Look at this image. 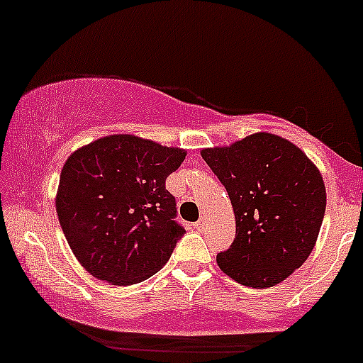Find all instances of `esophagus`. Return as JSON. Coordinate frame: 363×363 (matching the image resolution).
Listing matches in <instances>:
<instances>
[{
    "label": "esophagus",
    "instance_id": "34e87169",
    "mask_svg": "<svg viewBox=\"0 0 363 363\" xmlns=\"http://www.w3.org/2000/svg\"><path fill=\"white\" fill-rule=\"evenodd\" d=\"M205 227H206V220L205 218H199L198 222L194 223V228H196V230H199V232L205 230Z\"/></svg>",
    "mask_w": 363,
    "mask_h": 363
}]
</instances>
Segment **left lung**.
<instances>
[{
	"label": "left lung",
	"instance_id": "1",
	"mask_svg": "<svg viewBox=\"0 0 363 363\" xmlns=\"http://www.w3.org/2000/svg\"><path fill=\"white\" fill-rule=\"evenodd\" d=\"M201 157L227 189L235 239L218 252L220 269L237 283L268 289L309 257L326 211V187L301 148L269 133L230 147L205 148Z\"/></svg>",
	"mask_w": 363,
	"mask_h": 363
}]
</instances>
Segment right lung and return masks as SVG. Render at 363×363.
I'll return each instance as SVG.
<instances>
[{"mask_svg":"<svg viewBox=\"0 0 363 363\" xmlns=\"http://www.w3.org/2000/svg\"><path fill=\"white\" fill-rule=\"evenodd\" d=\"M186 152L112 135L72 153L61 170L56 211L66 240L91 277L135 285L155 274L184 235L165 179Z\"/></svg>","mask_w":363,"mask_h":363,"instance_id":"right-lung-1","label":"right lung"}]
</instances>
